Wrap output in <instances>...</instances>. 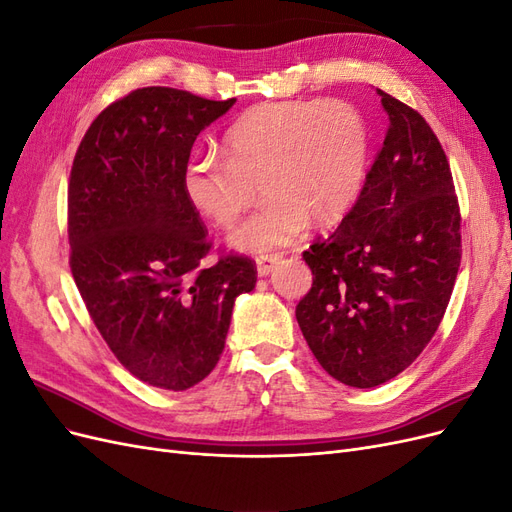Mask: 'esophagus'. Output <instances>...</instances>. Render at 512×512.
Segmentation results:
<instances>
[{"mask_svg":"<svg viewBox=\"0 0 512 512\" xmlns=\"http://www.w3.org/2000/svg\"><path fill=\"white\" fill-rule=\"evenodd\" d=\"M277 262H280V256H260V258H256L258 275L260 277H267L273 271V267L277 265Z\"/></svg>","mask_w":512,"mask_h":512,"instance_id":"34e87169","label":"esophagus"}]
</instances>
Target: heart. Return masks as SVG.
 Masks as SVG:
<instances>
[{
    "label": "heart",
    "mask_w": 512,
    "mask_h": 512,
    "mask_svg": "<svg viewBox=\"0 0 512 512\" xmlns=\"http://www.w3.org/2000/svg\"><path fill=\"white\" fill-rule=\"evenodd\" d=\"M369 130L346 100H277L256 104L224 136V158L194 153L181 185L190 205L218 228H230L252 205L260 183L267 203L235 232L232 245L271 254L297 241L307 222L342 220L367 173Z\"/></svg>",
    "instance_id": "obj_1"
}]
</instances>
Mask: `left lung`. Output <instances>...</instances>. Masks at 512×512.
Returning <instances> with one entry per match:
<instances>
[{"label": "left lung", "mask_w": 512, "mask_h": 512, "mask_svg": "<svg viewBox=\"0 0 512 512\" xmlns=\"http://www.w3.org/2000/svg\"><path fill=\"white\" fill-rule=\"evenodd\" d=\"M389 128L359 198L303 258L297 305L309 350L335 380L371 389L401 374L438 331L461 262V213L425 117L378 89Z\"/></svg>", "instance_id": "8db88e82"}]
</instances>
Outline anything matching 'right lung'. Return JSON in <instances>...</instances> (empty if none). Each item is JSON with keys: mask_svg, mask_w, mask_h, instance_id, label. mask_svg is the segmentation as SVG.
<instances>
[{"mask_svg": "<svg viewBox=\"0 0 512 512\" xmlns=\"http://www.w3.org/2000/svg\"><path fill=\"white\" fill-rule=\"evenodd\" d=\"M235 104L143 87L108 104L76 149L68 183L70 271L106 346L132 376L185 391L211 374L232 305L256 262L222 254L183 194L196 136Z\"/></svg>", "mask_w": 512, "mask_h": 512, "instance_id": "right-lung-1", "label": "right lung"}]
</instances>
